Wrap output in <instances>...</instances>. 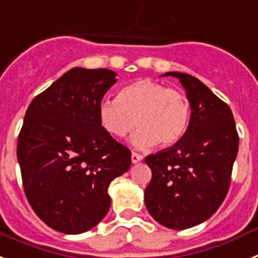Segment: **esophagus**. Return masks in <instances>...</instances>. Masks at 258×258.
<instances>
[{
  "mask_svg": "<svg viewBox=\"0 0 258 258\" xmlns=\"http://www.w3.org/2000/svg\"><path fill=\"white\" fill-rule=\"evenodd\" d=\"M143 160V156L139 153H135V152H132L131 154V161L132 163H136V162H140Z\"/></svg>",
  "mask_w": 258,
  "mask_h": 258,
  "instance_id": "34e87169",
  "label": "esophagus"
}]
</instances>
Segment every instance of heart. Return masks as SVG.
<instances>
[{"instance_id": "b5f03b06", "label": "heart", "mask_w": 258, "mask_h": 258, "mask_svg": "<svg viewBox=\"0 0 258 258\" xmlns=\"http://www.w3.org/2000/svg\"><path fill=\"white\" fill-rule=\"evenodd\" d=\"M97 115L102 130L115 139L140 127L131 140L134 147L144 149L156 143L170 147L184 135L191 104L182 91L142 79L120 89L116 100H102Z\"/></svg>"}]
</instances>
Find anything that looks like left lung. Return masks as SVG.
<instances>
[{"mask_svg":"<svg viewBox=\"0 0 258 258\" xmlns=\"http://www.w3.org/2000/svg\"><path fill=\"white\" fill-rule=\"evenodd\" d=\"M162 76L179 79L191 104V119L179 142L145 158L152 180L144 201L157 222L184 230L210 218L225 200L239 136L231 109L203 82L183 73Z\"/></svg>","mask_w":258,"mask_h":258,"instance_id":"1","label":"left lung"}]
</instances>
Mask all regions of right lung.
<instances>
[{
    "instance_id": "obj_1",
    "label": "right lung",
    "mask_w": 258,
    "mask_h": 258,
    "mask_svg": "<svg viewBox=\"0 0 258 258\" xmlns=\"http://www.w3.org/2000/svg\"><path fill=\"white\" fill-rule=\"evenodd\" d=\"M115 76L107 69H71L24 115L17 156L27 200L63 234L95 227L110 208L109 184L131 166V151L98 122V104Z\"/></svg>"
}]
</instances>
